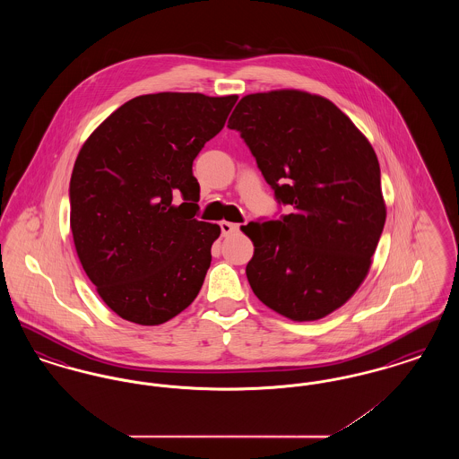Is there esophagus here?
<instances>
[{
    "mask_svg": "<svg viewBox=\"0 0 459 459\" xmlns=\"http://www.w3.org/2000/svg\"><path fill=\"white\" fill-rule=\"evenodd\" d=\"M220 229H221L223 236H232V234L239 232L240 225L239 223H232V221H221Z\"/></svg>",
    "mask_w": 459,
    "mask_h": 459,
    "instance_id": "34e87169",
    "label": "esophagus"
}]
</instances>
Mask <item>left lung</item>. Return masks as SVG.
Here are the masks:
<instances>
[{
    "instance_id": "1",
    "label": "left lung",
    "mask_w": 459,
    "mask_h": 459,
    "mask_svg": "<svg viewBox=\"0 0 459 459\" xmlns=\"http://www.w3.org/2000/svg\"><path fill=\"white\" fill-rule=\"evenodd\" d=\"M227 127L290 208L242 227L255 242L253 292L290 320L324 318L363 282L384 230L377 154L333 103L301 91L244 96Z\"/></svg>"
}]
</instances>
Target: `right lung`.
<instances>
[{
    "mask_svg": "<svg viewBox=\"0 0 459 459\" xmlns=\"http://www.w3.org/2000/svg\"><path fill=\"white\" fill-rule=\"evenodd\" d=\"M238 96H137L91 134L70 178L77 256L124 320L160 325L196 299L220 227L196 219L193 161Z\"/></svg>",
    "mask_w": 459,
    "mask_h": 459,
    "instance_id": "right-lung-1",
    "label": "right lung"
}]
</instances>
